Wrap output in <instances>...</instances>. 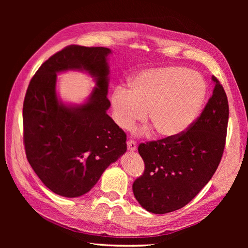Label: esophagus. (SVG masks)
Here are the masks:
<instances>
[{"label":"esophagus","mask_w":248,"mask_h":248,"mask_svg":"<svg viewBox=\"0 0 248 248\" xmlns=\"http://www.w3.org/2000/svg\"><path fill=\"white\" fill-rule=\"evenodd\" d=\"M126 145H127V149H128L129 151H132V152H135V151L137 150V148H138L136 142H135L134 140H127Z\"/></svg>","instance_id":"1"}]
</instances>
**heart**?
I'll use <instances>...</instances> for the list:
<instances>
[{
	"instance_id": "1",
	"label": "heart",
	"mask_w": 248,
	"mask_h": 248,
	"mask_svg": "<svg viewBox=\"0 0 248 248\" xmlns=\"http://www.w3.org/2000/svg\"><path fill=\"white\" fill-rule=\"evenodd\" d=\"M207 95L204 77L180 66L142 70L120 87L110 99L113 120L124 129L147 117L158 135L174 139L196 121Z\"/></svg>"
}]
</instances>
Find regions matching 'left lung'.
Listing matches in <instances>:
<instances>
[{"instance_id": "left-lung-1", "label": "left lung", "mask_w": 248, "mask_h": 248, "mask_svg": "<svg viewBox=\"0 0 248 248\" xmlns=\"http://www.w3.org/2000/svg\"><path fill=\"white\" fill-rule=\"evenodd\" d=\"M212 96L186 133L139 146L145 172L133 185L140 206L165 214L187 205L214 175L224 151L229 108L217 78Z\"/></svg>"}]
</instances>
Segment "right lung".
Segmentation results:
<instances>
[{"mask_svg": "<svg viewBox=\"0 0 248 248\" xmlns=\"http://www.w3.org/2000/svg\"><path fill=\"white\" fill-rule=\"evenodd\" d=\"M111 50L71 45L46 60L30 81L23 106L26 155L42 183L75 198L89 192L106 169L126 152V136L107 113ZM87 73L96 86L82 104H65L57 74Z\"/></svg>", "mask_w": 248, "mask_h": 248, "instance_id": "add662e5", "label": "right lung"}]
</instances>
